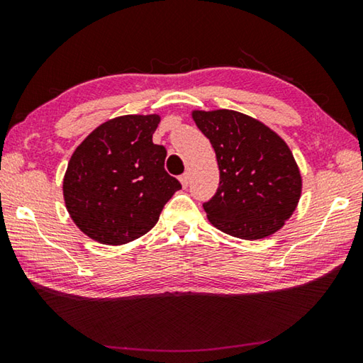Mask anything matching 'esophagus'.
<instances>
[{"instance_id":"esophagus-1","label":"esophagus","mask_w":363,"mask_h":363,"mask_svg":"<svg viewBox=\"0 0 363 363\" xmlns=\"http://www.w3.org/2000/svg\"><path fill=\"white\" fill-rule=\"evenodd\" d=\"M179 181H181V184H182V187L186 189L189 184H190V176H189V173H184L181 177H179Z\"/></svg>"}]
</instances>
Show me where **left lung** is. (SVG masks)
Here are the masks:
<instances>
[{"mask_svg":"<svg viewBox=\"0 0 363 363\" xmlns=\"http://www.w3.org/2000/svg\"><path fill=\"white\" fill-rule=\"evenodd\" d=\"M192 118L210 139L219 167V187L203 203L210 223L243 240L277 232L296 210L303 187L285 140L235 110H195Z\"/></svg>","mask_w":363,"mask_h":363,"instance_id":"1","label":"left lung"}]
</instances>
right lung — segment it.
<instances>
[{"label":"right lung","mask_w":363,"mask_h":363,"mask_svg":"<svg viewBox=\"0 0 363 363\" xmlns=\"http://www.w3.org/2000/svg\"><path fill=\"white\" fill-rule=\"evenodd\" d=\"M158 123V115L118 116L73 152L64 176L65 206L93 240L123 245L143 237L181 189L164 169L167 149L152 140Z\"/></svg>","instance_id":"add662e5"}]
</instances>
